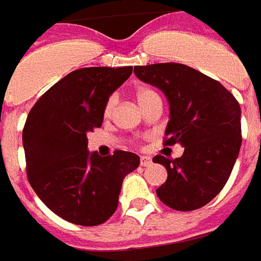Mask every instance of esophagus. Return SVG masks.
Returning a JSON list of instances; mask_svg holds the SVG:
<instances>
[{
	"mask_svg": "<svg viewBox=\"0 0 261 261\" xmlns=\"http://www.w3.org/2000/svg\"><path fill=\"white\" fill-rule=\"evenodd\" d=\"M140 163L143 167H149L152 164V159L149 156H141Z\"/></svg>",
	"mask_w": 261,
	"mask_h": 261,
	"instance_id": "esophagus-1",
	"label": "esophagus"
}]
</instances>
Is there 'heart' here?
Here are the masks:
<instances>
[{"label": "heart", "mask_w": 261, "mask_h": 261, "mask_svg": "<svg viewBox=\"0 0 261 261\" xmlns=\"http://www.w3.org/2000/svg\"><path fill=\"white\" fill-rule=\"evenodd\" d=\"M136 98L137 102L140 103V106L143 109H145L147 106H149L152 102L160 101L159 94L156 93L155 90H152L149 87H140L136 90ZM116 105H117V97L116 95H110L108 99H106L105 105H103V117L109 118L112 114H113L114 109H116Z\"/></svg>", "instance_id": "1"}]
</instances>
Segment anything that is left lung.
<instances>
[{
    "mask_svg": "<svg viewBox=\"0 0 261 261\" xmlns=\"http://www.w3.org/2000/svg\"><path fill=\"white\" fill-rule=\"evenodd\" d=\"M140 81L163 91L170 102L164 145L185 147L180 158L162 155L167 180L156 190L164 205L191 212L207 205L228 182L241 147V109L218 81L180 63L136 66Z\"/></svg>",
    "mask_w": 261,
    "mask_h": 261,
    "instance_id": "8db88e82",
    "label": "left lung"
}]
</instances>
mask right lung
<instances>
[{
    "mask_svg": "<svg viewBox=\"0 0 261 261\" xmlns=\"http://www.w3.org/2000/svg\"><path fill=\"white\" fill-rule=\"evenodd\" d=\"M132 68L75 70L37 99L25 121L29 183L48 209L71 224L95 226L109 220L122 180L140 164L132 152L117 149L105 158L87 152V133L101 126L106 99Z\"/></svg>",
    "mask_w": 261,
    "mask_h": 261,
    "instance_id": "1",
    "label": "right lung"
}]
</instances>
